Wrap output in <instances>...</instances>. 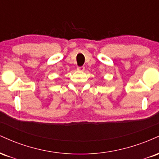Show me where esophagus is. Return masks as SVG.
Returning a JSON list of instances; mask_svg holds the SVG:
<instances>
[{
	"label": "esophagus",
	"mask_w": 159,
	"mask_h": 159,
	"mask_svg": "<svg viewBox=\"0 0 159 159\" xmlns=\"http://www.w3.org/2000/svg\"><path fill=\"white\" fill-rule=\"evenodd\" d=\"M77 69L78 71H80V72H83V71H84L85 67L84 66H78Z\"/></svg>",
	"instance_id": "34e87169"
}]
</instances>
